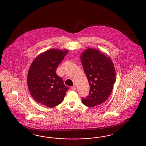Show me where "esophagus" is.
<instances>
[{"label":"esophagus","instance_id":"esophagus-1","mask_svg":"<svg viewBox=\"0 0 146 146\" xmlns=\"http://www.w3.org/2000/svg\"><path fill=\"white\" fill-rule=\"evenodd\" d=\"M70 88H71V89L73 90H76V85H74V86H72Z\"/></svg>","mask_w":146,"mask_h":146}]
</instances>
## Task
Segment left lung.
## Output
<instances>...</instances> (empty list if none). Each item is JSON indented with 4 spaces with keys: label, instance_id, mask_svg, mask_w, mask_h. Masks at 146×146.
Instances as JSON below:
<instances>
[{
    "label": "left lung",
    "instance_id": "obj_1",
    "mask_svg": "<svg viewBox=\"0 0 146 146\" xmlns=\"http://www.w3.org/2000/svg\"><path fill=\"white\" fill-rule=\"evenodd\" d=\"M90 87L89 95L82 98L84 105L93 107L103 104L110 96L116 80L111 57L96 49H85L80 56Z\"/></svg>",
    "mask_w": 146,
    "mask_h": 146
}]
</instances>
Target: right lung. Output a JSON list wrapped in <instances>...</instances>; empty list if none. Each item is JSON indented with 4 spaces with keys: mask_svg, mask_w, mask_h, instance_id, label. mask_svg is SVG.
<instances>
[{
    "mask_svg": "<svg viewBox=\"0 0 146 146\" xmlns=\"http://www.w3.org/2000/svg\"><path fill=\"white\" fill-rule=\"evenodd\" d=\"M68 50L51 49L37 56L31 63L27 74V85L32 97L40 104L54 107L64 100L68 88L56 70Z\"/></svg>",
    "mask_w": 146,
    "mask_h": 146,
    "instance_id": "obj_1",
    "label": "right lung"
}]
</instances>
